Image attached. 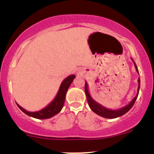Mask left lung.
<instances>
[{"label": "left lung", "instance_id": "1", "mask_svg": "<svg viewBox=\"0 0 154 154\" xmlns=\"http://www.w3.org/2000/svg\"><path fill=\"white\" fill-rule=\"evenodd\" d=\"M132 61L134 62V66L136 68V70H137V72L139 74V71L137 69V66L136 65L135 62L134 61V60L132 59ZM138 89H137V94L136 95V97H134L131 101L129 103L128 105L127 106L122 107V108H119V109L116 110H111V109H108V108H106L105 106H103L102 105H100V103H98L97 102L95 101L93 98L91 97L89 91H88V83L85 82V95H86L87 97V101H88V106H89L90 108L95 113V114H98L99 116H101L105 118H108V119H114V118L116 117H119V116L124 115L125 114L128 112L131 108H132L133 106H134V103H135L136 100H137V97H138L139 94V91H140V79H138Z\"/></svg>", "mask_w": 154, "mask_h": 154}]
</instances>
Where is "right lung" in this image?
Returning <instances> with one entry per match:
<instances>
[{"label":"right lung","mask_w":154,"mask_h":154,"mask_svg":"<svg viewBox=\"0 0 154 154\" xmlns=\"http://www.w3.org/2000/svg\"><path fill=\"white\" fill-rule=\"evenodd\" d=\"M75 77H76L74 74H72V75L66 77L61 83L57 94L54 100H52V102H51L47 106L45 107L42 110L35 111V112H30V111H26L23 108H22L21 106H19L17 103H16V104L23 112L25 113L26 115L32 116V117L39 119H45L52 117V116L57 114L62 110L65 103L66 92H67L69 86H70V85L72 84V82Z\"/></svg>","instance_id":"1"}]
</instances>
